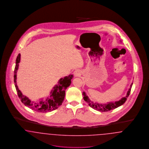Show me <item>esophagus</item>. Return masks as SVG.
Listing matches in <instances>:
<instances>
[{"mask_svg":"<svg viewBox=\"0 0 149 149\" xmlns=\"http://www.w3.org/2000/svg\"><path fill=\"white\" fill-rule=\"evenodd\" d=\"M74 74L75 75V77H80L81 75V73L79 70H75V71L74 72Z\"/></svg>","mask_w":149,"mask_h":149,"instance_id":"34e87169","label":"esophagus"}]
</instances>
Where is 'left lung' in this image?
Wrapping results in <instances>:
<instances>
[{"label":"left lung","mask_w":149,"mask_h":149,"mask_svg":"<svg viewBox=\"0 0 149 149\" xmlns=\"http://www.w3.org/2000/svg\"><path fill=\"white\" fill-rule=\"evenodd\" d=\"M120 42H121V41H120ZM132 84L133 83H132L130 85V88H129V89L127 92V94H126V97L122 98L118 101H116L114 102H108V103H104V104H102V103H99L98 102H95L89 99L88 96L86 95V94L84 92H83V95L84 96L83 98L85 102L88 103V104L93 109L100 111V112H108L109 111L112 110L120 106L123 104L125 103V102L126 101L128 97L129 96V95L130 94Z\"/></svg>","instance_id":"1"}]
</instances>
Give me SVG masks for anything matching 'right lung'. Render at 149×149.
Masks as SVG:
<instances>
[{
	"label": "right lung",
	"mask_w": 149,
	"mask_h": 149,
	"mask_svg": "<svg viewBox=\"0 0 149 149\" xmlns=\"http://www.w3.org/2000/svg\"><path fill=\"white\" fill-rule=\"evenodd\" d=\"M21 60V54H19L16 58L15 66L14 69V81L15 87L19 98L22 102L29 108L38 112H49L55 110L62 104L65 95V90L71 83L72 75H69L64 78H61L56 85H55L50 92V95L45 100L40 99L39 102L31 101L28 97L24 95L21 91L18 89L17 85V72L18 69L19 63Z\"/></svg>",
	"instance_id": "add662e5"
}]
</instances>
